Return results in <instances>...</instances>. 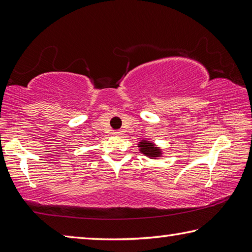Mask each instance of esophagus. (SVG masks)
Wrapping results in <instances>:
<instances>
[{
    "label": "esophagus",
    "instance_id": "esophagus-1",
    "mask_svg": "<svg viewBox=\"0 0 252 252\" xmlns=\"http://www.w3.org/2000/svg\"><path fill=\"white\" fill-rule=\"evenodd\" d=\"M113 133L116 134V135H122V131H120V130H117V131H114Z\"/></svg>",
    "mask_w": 252,
    "mask_h": 252
}]
</instances>
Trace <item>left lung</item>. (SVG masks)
<instances>
[{
    "mask_svg": "<svg viewBox=\"0 0 252 252\" xmlns=\"http://www.w3.org/2000/svg\"><path fill=\"white\" fill-rule=\"evenodd\" d=\"M139 150L144 156L150 158V159H157L162 156L161 149L156 147L155 144L150 141H146V140H142L141 142H139Z\"/></svg>",
    "mask_w": 252,
    "mask_h": 252,
    "instance_id": "left-lung-1",
    "label": "left lung"
}]
</instances>
